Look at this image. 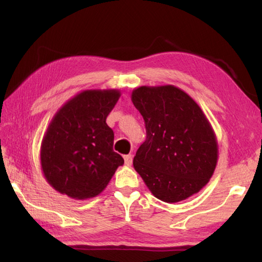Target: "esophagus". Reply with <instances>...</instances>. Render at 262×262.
<instances>
[{
  "mask_svg": "<svg viewBox=\"0 0 262 262\" xmlns=\"http://www.w3.org/2000/svg\"><path fill=\"white\" fill-rule=\"evenodd\" d=\"M124 160H125V164L126 165H130L132 162H133V155L132 154L124 155Z\"/></svg>",
  "mask_w": 262,
  "mask_h": 262,
  "instance_id": "obj_1",
  "label": "esophagus"
}]
</instances>
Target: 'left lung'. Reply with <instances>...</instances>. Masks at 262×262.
Returning <instances> with one entry per match:
<instances>
[{"label":"left lung","mask_w":262,"mask_h":262,"mask_svg":"<svg viewBox=\"0 0 262 262\" xmlns=\"http://www.w3.org/2000/svg\"><path fill=\"white\" fill-rule=\"evenodd\" d=\"M132 101L146 128L133 164L149 191L165 203L197 193L213 176L219 158L216 136L203 110L174 85L140 86Z\"/></svg>","instance_id":"left-lung-1"}]
</instances>
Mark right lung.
Returning a JSON list of instances; mask_svg holds the SVG:
<instances>
[{"instance_id":"1","label":"right lung","mask_w":262,"mask_h":262,"mask_svg":"<svg viewBox=\"0 0 262 262\" xmlns=\"http://www.w3.org/2000/svg\"><path fill=\"white\" fill-rule=\"evenodd\" d=\"M119 97L118 90H85L54 116L42 138L40 161L55 190L75 199L94 197L124 164L105 122Z\"/></svg>"}]
</instances>
